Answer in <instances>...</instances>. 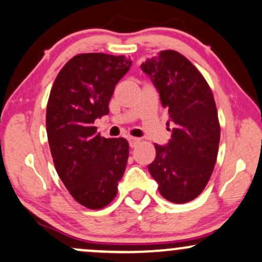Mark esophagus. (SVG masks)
Here are the masks:
<instances>
[{
	"label": "esophagus",
	"mask_w": 262,
	"mask_h": 262,
	"mask_svg": "<svg viewBox=\"0 0 262 262\" xmlns=\"http://www.w3.org/2000/svg\"><path fill=\"white\" fill-rule=\"evenodd\" d=\"M129 145L132 146V148H134V146H137L138 144L140 143V139L139 138H135V137H129Z\"/></svg>",
	"instance_id": "obj_1"
}]
</instances>
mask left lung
Returning <instances> with one entry per match:
<instances>
[{
	"mask_svg": "<svg viewBox=\"0 0 262 262\" xmlns=\"http://www.w3.org/2000/svg\"><path fill=\"white\" fill-rule=\"evenodd\" d=\"M140 68L173 123L167 145L155 144L149 172L165 200L189 202L202 193L217 161L221 125L212 90L196 66L175 50H162Z\"/></svg>",
	"mask_w": 262,
	"mask_h": 262,
	"instance_id": "obj_1",
	"label": "left lung"
}]
</instances>
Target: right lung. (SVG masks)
<instances>
[{"mask_svg": "<svg viewBox=\"0 0 262 262\" xmlns=\"http://www.w3.org/2000/svg\"><path fill=\"white\" fill-rule=\"evenodd\" d=\"M130 65L124 55H75L60 70L48 100L47 134L56 172L89 209L112 202L127 166L128 141L101 137L93 123L110 113L114 87Z\"/></svg>", "mask_w": 262, "mask_h": 262, "instance_id": "right-lung-1", "label": "right lung"}]
</instances>
